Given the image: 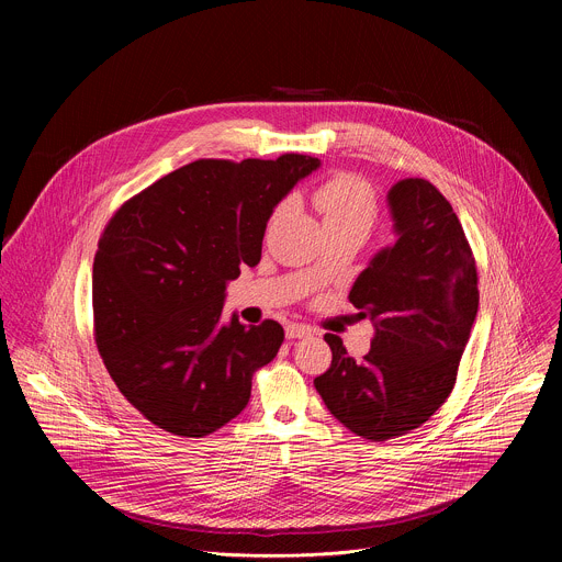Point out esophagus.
I'll return each instance as SVG.
<instances>
[{"label":"esophagus","instance_id":"esophagus-1","mask_svg":"<svg viewBox=\"0 0 562 562\" xmlns=\"http://www.w3.org/2000/svg\"><path fill=\"white\" fill-rule=\"evenodd\" d=\"M284 334H286L289 340H295V338H308L313 331H311V327H306V325H289V327L284 329Z\"/></svg>","mask_w":562,"mask_h":562}]
</instances>
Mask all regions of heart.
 Listing matches in <instances>:
<instances>
[{"label":"heart","mask_w":562,"mask_h":562,"mask_svg":"<svg viewBox=\"0 0 562 562\" xmlns=\"http://www.w3.org/2000/svg\"><path fill=\"white\" fill-rule=\"evenodd\" d=\"M313 204L323 217L325 231H353L362 237L369 235L378 204L369 184L356 176H336L325 182L313 195ZM284 206L278 209L282 213Z\"/></svg>","instance_id":"b5f03b06"}]
</instances>
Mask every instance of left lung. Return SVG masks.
I'll use <instances>...</instances> for the list:
<instances>
[{"instance_id": "left-lung-1", "label": "left lung", "mask_w": 562, "mask_h": 562, "mask_svg": "<svg viewBox=\"0 0 562 562\" xmlns=\"http://www.w3.org/2000/svg\"><path fill=\"white\" fill-rule=\"evenodd\" d=\"M395 243L356 278L349 300L375 325L362 362L327 334L331 367L313 380L353 434L382 442L427 423L449 397L477 313L475 262L458 215L427 180L386 191Z\"/></svg>"}]
</instances>
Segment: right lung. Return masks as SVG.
<instances>
[{
	"label": "right lung",
	"instance_id": "right-lung-1",
	"mask_svg": "<svg viewBox=\"0 0 562 562\" xmlns=\"http://www.w3.org/2000/svg\"><path fill=\"white\" fill-rule=\"evenodd\" d=\"M317 157L198 159L128 200L93 265L100 356L128 403L173 436L202 438L243 412L282 327L222 319L226 284L262 258L273 209Z\"/></svg>",
	"mask_w": 562,
	"mask_h": 562
}]
</instances>
